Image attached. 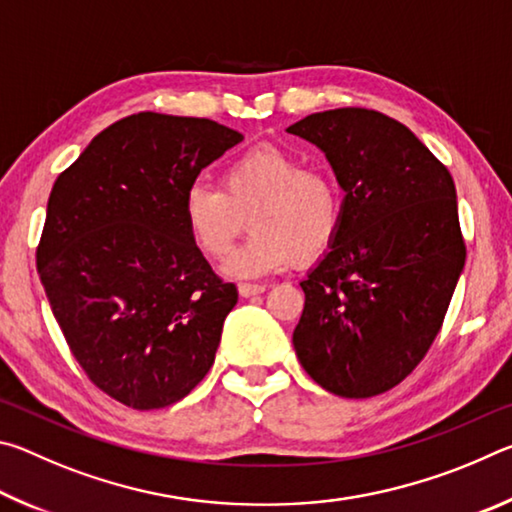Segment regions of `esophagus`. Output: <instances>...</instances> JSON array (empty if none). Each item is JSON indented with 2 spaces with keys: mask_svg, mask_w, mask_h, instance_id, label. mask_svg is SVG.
<instances>
[{
  "mask_svg": "<svg viewBox=\"0 0 512 512\" xmlns=\"http://www.w3.org/2000/svg\"><path fill=\"white\" fill-rule=\"evenodd\" d=\"M264 284H239V296L241 298H253L259 296V293H264Z\"/></svg>",
  "mask_w": 512,
  "mask_h": 512,
  "instance_id": "34e87169",
  "label": "esophagus"
}]
</instances>
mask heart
Returning <instances> with one entry per match:
<instances>
[{"label":"heart","mask_w":512,"mask_h":512,"mask_svg":"<svg viewBox=\"0 0 512 512\" xmlns=\"http://www.w3.org/2000/svg\"><path fill=\"white\" fill-rule=\"evenodd\" d=\"M183 214L189 235L210 257L228 253L250 216L255 232L232 250L223 271L253 280L325 253L339 232L343 205L332 173L302 167L277 146H259L225 167L223 189L189 187Z\"/></svg>","instance_id":"1"}]
</instances>
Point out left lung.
Returning <instances> with one entry per match:
<instances>
[{
  "instance_id": "8db88e82",
  "label": "left lung",
  "mask_w": 512,
  "mask_h": 512,
  "mask_svg": "<svg viewBox=\"0 0 512 512\" xmlns=\"http://www.w3.org/2000/svg\"><path fill=\"white\" fill-rule=\"evenodd\" d=\"M287 131L325 153L345 192L339 232L300 282L293 348L329 393H386L431 348L463 273L454 180L377 110L314 112Z\"/></svg>"
}]
</instances>
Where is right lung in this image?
Instances as JSON below:
<instances>
[{
    "mask_svg": "<svg viewBox=\"0 0 512 512\" xmlns=\"http://www.w3.org/2000/svg\"><path fill=\"white\" fill-rule=\"evenodd\" d=\"M241 140L212 119L137 112L94 137L51 189L42 287L85 375L121 404L164 409L212 368L237 287L198 250L183 201Z\"/></svg>",
    "mask_w": 512,
    "mask_h": 512,
    "instance_id": "1",
    "label": "right lung"
}]
</instances>
